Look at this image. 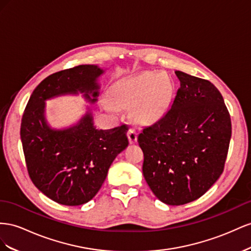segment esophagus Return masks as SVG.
<instances>
[{"instance_id": "1", "label": "esophagus", "mask_w": 251, "mask_h": 251, "mask_svg": "<svg viewBox=\"0 0 251 251\" xmlns=\"http://www.w3.org/2000/svg\"><path fill=\"white\" fill-rule=\"evenodd\" d=\"M128 139H129V143L130 144H133V143L137 142V139H138V132L137 130L134 129V128H130L129 130H128Z\"/></svg>"}]
</instances>
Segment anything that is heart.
I'll use <instances>...</instances> for the list:
<instances>
[{
	"instance_id": "b5f03b06",
	"label": "heart",
	"mask_w": 251,
	"mask_h": 251,
	"mask_svg": "<svg viewBox=\"0 0 251 251\" xmlns=\"http://www.w3.org/2000/svg\"><path fill=\"white\" fill-rule=\"evenodd\" d=\"M170 81L166 76L147 73L119 82L111 91V101L118 108L134 106L135 114L141 120L150 121L159 118L169 102Z\"/></svg>"
}]
</instances>
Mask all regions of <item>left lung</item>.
Instances as JSON below:
<instances>
[{
    "instance_id": "1",
    "label": "left lung",
    "mask_w": 251,
    "mask_h": 251,
    "mask_svg": "<svg viewBox=\"0 0 251 251\" xmlns=\"http://www.w3.org/2000/svg\"><path fill=\"white\" fill-rule=\"evenodd\" d=\"M180 81L171 107L143 128V175L154 196L167 205L202 197L225 166L231 120L224 99L209 81L175 71Z\"/></svg>"
}]
</instances>
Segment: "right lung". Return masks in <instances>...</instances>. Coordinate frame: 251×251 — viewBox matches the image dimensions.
Masks as SVG:
<instances>
[{
  "mask_svg": "<svg viewBox=\"0 0 251 251\" xmlns=\"http://www.w3.org/2000/svg\"><path fill=\"white\" fill-rule=\"evenodd\" d=\"M103 73L97 65H78L50 75L33 90L23 113L21 141L28 175L41 192L62 205H82L97 195L111 163L129 144L128 127L97 129L89 110L75 126L52 129L45 101L81 92L96 103Z\"/></svg>",
  "mask_w": 251,
  "mask_h": 251,
  "instance_id": "add662e5",
  "label": "right lung"
}]
</instances>
